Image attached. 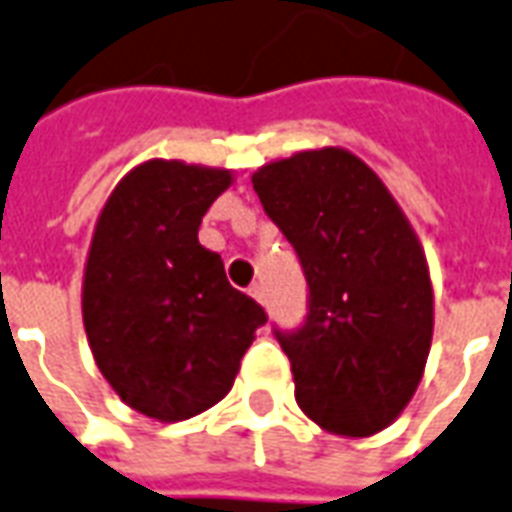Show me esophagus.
Listing matches in <instances>:
<instances>
[{
    "label": "esophagus",
    "instance_id": "esophagus-1",
    "mask_svg": "<svg viewBox=\"0 0 512 512\" xmlns=\"http://www.w3.org/2000/svg\"><path fill=\"white\" fill-rule=\"evenodd\" d=\"M249 295L255 298L257 304H266V287L260 285V282H255V285L249 287Z\"/></svg>",
    "mask_w": 512,
    "mask_h": 512
}]
</instances>
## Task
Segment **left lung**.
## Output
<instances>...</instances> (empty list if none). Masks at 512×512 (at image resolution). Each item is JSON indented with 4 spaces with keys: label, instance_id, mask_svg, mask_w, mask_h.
I'll use <instances>...</instances> for the list:
<instances>
[{
    "label": "left lung",
    "instance_id": "left-lung-1",
    "mask_svg": "<svg viewBox=\"0 0 512 512\" xmlns=\"http://www.w3.org/2000/svg\"><path fill=\"white\" fill-rule=\"evenodd\" d=\"M252 187L309 285L306 323L276 331L298 407L342 437L388 429L418 391L434 336V287L415 227L380 176L339 146L266 162Z\"/></svg>",
    "mask_w": 512,
    "mask_h": 512
}]
</instances>
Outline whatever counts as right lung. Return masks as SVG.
<instances>
[{"mask_svg": "<svg viewBox=\"0 0 512 512\" xmlns=\"http://www.w3.org/2000/svg\"><path fill=\"white\" fill-rule=\"evenodd\" d=\"M233 170L146 160L105 200L83 266L81 312L94 363L146 418L179 423L227 396L266 312L227 282L198 241Z\"/></svg>", "mask_w": 512, "mask_h": 512, "instance_id": "1", "label": "right lung"}]
</instances>
